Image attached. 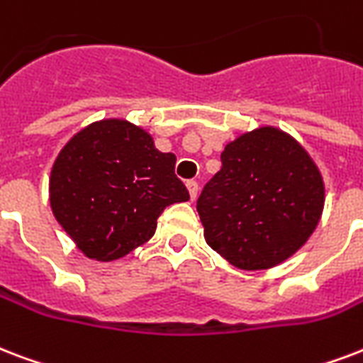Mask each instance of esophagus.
I'll return each mask as SVG.
<instances>
[{
    "label": "esophagus",
    "instance_id": "esophagus-1",
    "mask_svg": "<svg viewBox=\"0 0 363 363\" xmlns=\"http://www.w3.org/2000/svg\"><path fill=\"white\" fill-rule=\"evenodd\" d=\"M186 188H188V192H190V198H192V200H196V196H198V182L188 181Z\"/></svg>",
    "mask_w": 363,
    "mask_h": 363
}]
</instances>
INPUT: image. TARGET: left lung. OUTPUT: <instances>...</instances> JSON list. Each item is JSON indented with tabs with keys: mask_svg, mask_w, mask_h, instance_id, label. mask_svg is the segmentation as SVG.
I'll return each instance as SVG.
<instances>
[{
	"mask_svg": "<svg viewBox=\"0 0 363 363\" xmlns=\"http://www.w3.org/2000/svg\"><path fill=\"white\" fill-rule=\"evenodd\" d=\"M223 167L198 198L207 245L242 270L297 253L320 223L323 181L308 152L276 127L228 143Z\"/></svg>",
	"mask_w": 363,
	"mask_h": 363,
	"instance_id": "obj_1",
	"label": "left lung"
}]
</instances>
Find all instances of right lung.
I'll list each match as a JSON object with an SVG mask.
<instances>
[{
	"label": "right lung",
	"mask_w": 363,
	"mask_h": 363,
	"mask_svg": "<svg viewBox=\"0 0 363 363\" xmlns=\"http://www.w3.org/2000/svg\"><path fill=\"white\" fill-rule=\"evenodd\" d=\"M175 162L145 129L125 120L95 121L52 163V215L85 257L121 259L154 236L165 207L190 200Z\"/></svg>",
	"instance_id": "right-lung-1"
}]
</instances>
